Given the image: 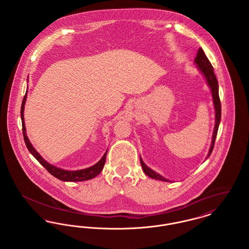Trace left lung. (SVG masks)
I'll list each match as a JSON object with an SVG mask.
<instances>
[{
  "label": "left lung",
  "mask_w": 249,
  "mask_h": 249,
  "mask_svg": "<svg viewBox=\"0 0 249 249\" xmlns=\"http://www.w3.org/2000/svg\"><path fill=\"white\" fill-rule=\"evenodd\" d=\"M194 62H195V64H197V68L199 69V71H201L202 75L204 76V78L207 82V85L209 86V88L211 89L212 97H213V107H214V113H215L214 114L215 119H214V127H213V136H212V142H211V146H210L208 155L206 157V159H208L212 153V151H213L215 137H216V134H217L218 126H219L220 119H221V105H220V100H219V95H218V82H217V79L214 75L213 66H212L211 62L209 61V59H207V57L205 56V54H204V52L201 48H199L197 56L194 59ZM140 161H141L142 170H143L144 174L147 177L153 178V179H157V180H160V181L171 182L170 180L163 178L160 174L156 173L152 169H150L148 166L145 165L144 162L142 161L141 157H140Z\"/></svg>",
  "instance_id": "obj_1"
}]
</instances>
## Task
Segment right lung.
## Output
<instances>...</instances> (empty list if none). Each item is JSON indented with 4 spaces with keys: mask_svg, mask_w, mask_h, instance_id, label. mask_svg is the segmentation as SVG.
<instances>
[{
    "mask_svg": "<svg viewBox=\"0 0 249 249\" xmlns=\"http://www.w3.org/2000/svg\"><path fill=\"white\" fill-rule=\"evenodd\" d=\"M27 92L24 96L23 101H22V105H21V110H20V116H21V121H22V131H23L24 141L26 143V146L28 148V150L30 151V153L33 155L36 160L44 166L48 171V173H50L53 177L58 178L61 181H65V182H79V181H85V180H89L92 179L95 177H97L102 171L103 168L106 163V159H107V152L103 156V158L93 166L89 167L87 169H82V170H77V171H68V170H63L60 169L59 167L52 165L50 163H48L47 160H45L42 156L39 154L36 150V148L33 146V144L30 142L27 134H26V128H25V121H24V107H25V103H26V99H27Z\"/></svg>",
    "mask_w": 249,
    "mask_h": 249,
    "instance_id": "add662e5",
    "label": "right lung"
}]
</instances>
